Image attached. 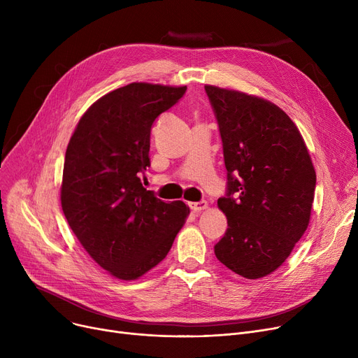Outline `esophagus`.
Masks as SVG:
<instances>
[{"mask_svg": "<svg viewBox=\"0 0 358 358\" xmlns=\"http://www.w3.org/2000/svg\"><path fill=\"white\" fill-rule=\"evenodd\" d=\"M190 209H192L193 212H196V213H199V212H201V210H206V209H208V201H206V200L192 201V203H190Z\"/></svg>", "mask_w": 358, "mask_h": 358, "instance_id": "34e87169", "label": "esophagus"}]
</instances>
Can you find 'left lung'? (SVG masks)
<instances>
[{"mask_svg": "<svg viewBox=\"0 0 358 358\" xmlns=\"http://www.w3.org/2000/svg\"><path fill=\"white\" fill-rule=\"evenodd\" d=\"M223 146L227 194L217 200L228 229L216 258L245 278L277 270L305 234L316 174L286 113L245 92L204 87Z\"/></svg>", "mask_w": 358, "mask_h": 358, "instance_id": "left-lung-1", "label": "left lung"}]
</instances>
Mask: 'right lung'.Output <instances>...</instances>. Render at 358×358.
Masks as SVG:
<instances>
[{"label":"right lung","instance_id":"obj_1","mask_svg":"<svg viewBox=\"0 0 358 358\" xmlns=\"http://www.w3.org/2000/svg\"><path fill=\"white\" fill-rule=\"evenodd\" d=\"M187 87L131 83L106 94L81 117L68 143L61 203L81 245L111 275L135 280L166 257L189 216L141 182L150 129Z\"/></svg>","mask_w":358,"mask_h":358}]
</instances>
